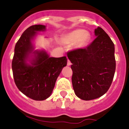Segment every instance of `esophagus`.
<instances>
[{
	"instance_id": "1",
	"label": "esophagus",
	"mask_w": 129,
	"mask_h": 129,
	"mask_svg": "<svg viewBox=\"0 0 129 129\" xmlns=\"http://www.w3.org/2000/svg\"><path fill=\"white\" fill-rule=\"evenodd\" d=\"M67 64H68V66H70V65L71 64V62L70 61V60H68Z\"/></svg>"
}]
</instances>
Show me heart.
<instances>
[{
  "label": "heart",
  "mask_w": 129,
  "mask_h": 129,
  "mask_svg": "<svg viewBox=\"0 0 129 129\" xmlns=\"http://www.w3.org/2000/svg\"><path fill=\"white\" fill-rule=\"evenodd\" d=\"M89 33L83 29H77L69 33L65 36L64 41L68 44L77 43L78 46H84L89 40Z\"/></svg>",
  "instance_id": "heart-1"
}]
</instances>
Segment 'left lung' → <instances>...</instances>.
<instances>
[{
  "label": "left lung",
  "instance_id": "8db88e82",
  "mask_svg": "<svg viewBox=\"0 0 129 129\" xmlns=\"http://www.w3.org/2000/svg\"><path fill=\"white\" fill-rule=\"evenodd\" d=\"M95 40L83 49L68 53L72 63V83L76 96L85 101L103 96L110 87L116 69L115 45L101 27Z\"/></svg>",
  "mask_w": 129,
  "mask_h": 129
}]
</instances>
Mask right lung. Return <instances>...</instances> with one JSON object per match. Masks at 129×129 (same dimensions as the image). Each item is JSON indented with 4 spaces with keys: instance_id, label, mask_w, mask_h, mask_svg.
I'll return each instance as SVG.
<instances>
[{
    "instance_id": "add662e5",
    "label": "right lung",
    "mask_w": 129,
    "mask_h": 129,
    "mask_svg": "<svg viewBox=\"0 0 129 129\" xmlns=\"http://www.w3.org/2000/svg\"><path fill=\"white\" fill-rule=\"evenodd\" d=\"M46 26L34 25L27 28L16 43L12 60V70L16 85L26 96L35 101H43L52 94L62 69L67 64L66 57H49L44 51L37 54L31 65L26 60L33 50L31 40L36 31H43Z\"/></svg>"
}]
</instances>
